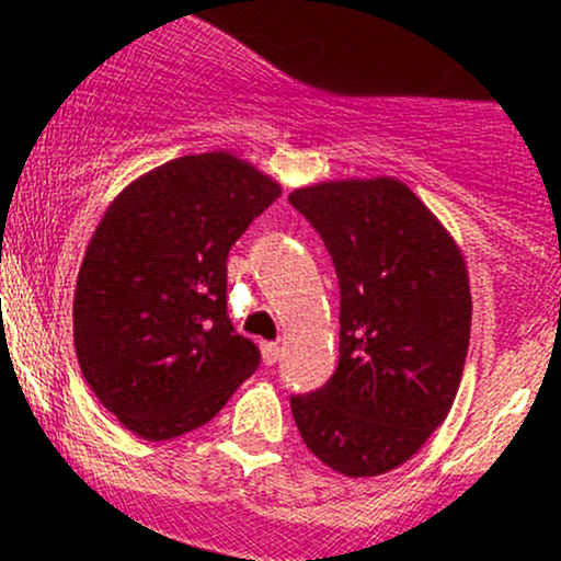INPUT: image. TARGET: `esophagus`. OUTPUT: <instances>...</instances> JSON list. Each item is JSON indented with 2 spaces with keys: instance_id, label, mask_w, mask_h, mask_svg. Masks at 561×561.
<instances>
[{
  "instance_id": "1",
  "label": "esophagus",
  "mask_w": 561,
  "mask_h": 561,
  "mask_svg": "<svg viewBox=\"0 0 561 561\" xmlns=\"http://www.w3.org/2000/svg\"><path fill=\"white\" fill-rule=\"evenodd\" d=\"M279 345H276V343H261V356H263V364H268V366H272V364H276V362H279Z\"/></svg>"
}]
</instances>
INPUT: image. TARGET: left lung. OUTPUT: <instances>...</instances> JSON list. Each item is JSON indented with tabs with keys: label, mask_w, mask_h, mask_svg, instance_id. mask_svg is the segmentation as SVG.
I'll list each match as a JSON object with an SVG mask.
<instances>
[{
	"label": "left lung",
	"mask_w": 561,
	"mask_h": 561,
	"mask_svg": "<svg viewBox=\"0 0 561 561\" xmlns=\"http://www.w3.org/2000/svg\"><path fill=\"white\" fill-rule=\"evenodd\" d=\"M340 279V362L330 382L293 396L317 459L345 478L401 467L446 422L465 371L472 295L459 244L392 176L300 186Z\"/></svg>",
	"instance_id": "8db88e82"
}]
</instances>
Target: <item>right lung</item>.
Wrapping results in <instances>:
<instances>
[{
  "instance_id": "1",
  "label": "right lung",
  "mask_w": 561,
  "mask_h": 561,
  "mask_svg": "<svg viewBox=\"0 0 561 561\" xmlns=\"http://www.w3.org/2000/svg\"><path fill=\"white\" fill-rule=\"evenodd\" d=\"M282 186L231 152L141 173L107 205L73 298L81 375L145 440L210 422L259 369L227 317L229 248Z\"/></svg>"
}]
</instances>
